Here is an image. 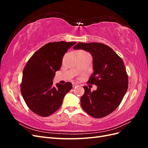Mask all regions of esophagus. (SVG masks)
<instances>
[{"mask_svg":"<svg viewBox=\"0 0 148 148\" xmlns=\"http://www.w3.org/2000/svg\"><path fill=\"white\" fill-rule=\"evenodd\" d=\"M72 85H73V88H75V87H76V86H78V84H77V83H73Z\"/></svg>","mask_w":148,"mask_h":148,"instance_id":"obj_1","label":"esophagus"}]
</instances>
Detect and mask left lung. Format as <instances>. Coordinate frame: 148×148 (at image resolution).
<instances>
[{
    "mask_svg": "<svg viewBox=\"0 0 148 148\" xmlns=\"http://www.w3.org/2000/svg\"><path fill=\"white\" fill-rule=\"evenodd\" d=\"M74 49H83L93 58L94 72L88 83L97 86L96 91L84 86L80 99L86 112L94 118H102L117 108L128 86V77L123 62L109 46L99 42H79Z\"/></svg>",
    "mask_w": 148,
    "mask_h": 148,
    "instance_id": "obj_1",
    "label": "left lung"
}]
</instances>
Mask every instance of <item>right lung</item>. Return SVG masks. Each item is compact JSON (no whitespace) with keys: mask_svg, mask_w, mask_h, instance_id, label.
I'll list each match as a JSON object with an SVG mask.
<instances>
[{"mask_svg":"<svg viewBox=\"0 0 148 148\" xmlns=\"http://www.w3.org/2000/svg\"><path fill=\"white\" fill-rule=\"evenodd\" d=\"M76 42L47 43L36 52L26 63L23 71L20 89L29 109L41 117H48L59 109L72 84L57 83L52 79L59 70L65 53Z\"/></svg>","mask_w":148,"mask_h":148,"instance_id":"1","label":"right lung"}]
</instances>
